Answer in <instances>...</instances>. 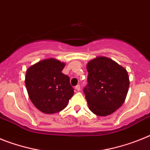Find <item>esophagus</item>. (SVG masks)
<instances>
[{
    "label": "esophagus",
    "instance_id": "esophagus-1",
    "mask_svg": "<svg viewBox=\"0 0 150 150\" xmlns=\"http://www.w3.org/2000/svg\"><path fill=\"white\" fill-rule=\"evenodd\" d=\"M75 90H76L77 91H79L81 90V88H80V85H77L75 86Z\"/></svg>",
    "mask_w": 150,
    "mask_h": 150
}]
</instances>
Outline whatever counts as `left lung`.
Returning a JSON list of instances; mask_svg holds the SVG:
<instances>
[{"mask_svg": "<svg viewBox=\"0 0 150 150\" xmlns=\"http://www.w3.org/2000/svg\"><path fill=\"white\" fill-rule=\"evenodd\" d=\"M88 83L84 88L90 110L99 116L116 111L125 100L129 77L127 70L112 59L98 57L87 64Z\"/></svg>", "mask_w": 150, "mask_h": 150, "instance_id": "8db88e82", "label": "left lung"}]
</instances>
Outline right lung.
I'll return each instance as SVG.
<instances>
[{
	"label": "right lung",
	"instance_id": "right-lung-1",
	"mask_svg": "<svg viewBox=\"0 0 150 150\" xmlns=\"http://www.w3.org/2000/svg\"><path fill=\"white\" fill-rule=\"evenodd\" d=\"M65 65L50 58L39 61L27 69L25 83L28 97L42 112L62 111L73 96L69 77L62 72Z\"/></svg>",
	"mask_w": 150,
	"mask_h": 150
}]
</instances>
